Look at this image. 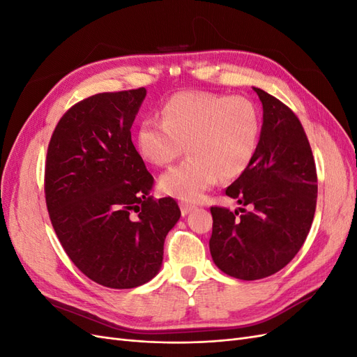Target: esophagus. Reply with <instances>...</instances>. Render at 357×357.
Listing matches in <instances>:
<instances>
[{"label":"esophagus","mask_w":357,"mask_h":357,"mask_svg":"<svg viewBox=\"0 0 357 357\" xmlns=\"http://www.w3.org/2000/svg\"><path fill=\"white\" fill-rule=\"evenodd\" d=\"M193 208H195V205L188 204V202H180V210H181V214H183V215H186V214L190 213Z\"/></svg>","instance_id":"1"}]
</instances>
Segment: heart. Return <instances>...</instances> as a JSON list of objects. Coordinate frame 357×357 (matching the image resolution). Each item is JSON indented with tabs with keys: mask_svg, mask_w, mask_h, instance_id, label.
Masks as SVG:
<instances>
[{
	"mask_svg": "<svg viewBox=\"0 0 357 357\" xmlns=\"http://www.w3.org/2000/svg\"><path fill=\"white\" fill-rule=\"evenodd\" d=\"M162 121L146 117L135 132L139 156L165 167L183 146L189 158L159 178L160 190L197 201L222 180L240 177L252 165L261 138V116L244 96L181 91L162 104Z\"/></svg>",
	"mask_w": 357,
	"mask_h": 357,
	"instance_id": "b5f03b06",
	"label": "heart"
}]
</instances>
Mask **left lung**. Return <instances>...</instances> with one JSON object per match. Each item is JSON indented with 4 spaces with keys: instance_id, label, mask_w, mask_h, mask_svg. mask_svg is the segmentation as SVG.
<instances>
[{
    "instance_id": "8db88e82",
    "label": "left lung",
    "mask_w": 357,
    "mask_h": 357,
    "mask_svg": "<svg viewBox=\"0 0 357 357\" xmlns=\"http://www.w3.org/2000/svg\"><path fill=\"white\" fill-rule=\"evenodd\" d=\"M264 123L252 165L226 195L250 210L211 207L210 252L220 271L259 280L284 268L304 244L314 219L317 172L307 134L286 104L253 88Z\"/></svg>"
}]
</instances>
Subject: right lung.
<instances>
[{"instance_id":"right-lung-1","label":"right lung","mask_w":357,"mask_h":357,"mask_svg":"<svg viewBox=\"0 0 357 357\" xmlns=\"http://www.w3.org/2000/svg\"><path fill=\"white\" fill-rule=\"evenodd\" d=\"M146 96L138 88L74 104L47 147L50 222L73 264L92 282L132 289L160 269L167 234L180 219L172 198L153 199V176L131 139Z\"/></svg>"}]
</instances>
